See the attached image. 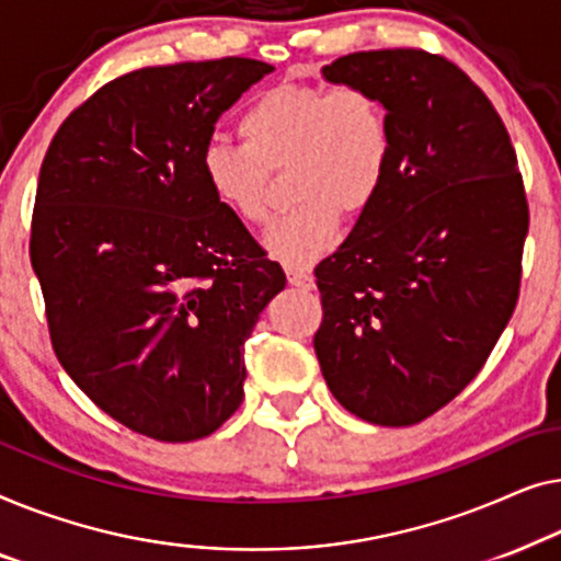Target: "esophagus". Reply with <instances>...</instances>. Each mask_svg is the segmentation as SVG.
Here are the masks:
<instances>
[{
  "label": "esophagus",
  "mask_w": 561,
  "mask_h": 561,
  "mask_svg": "<svg viewBox=\"0 0 561 561\" xmlns=\"http://www.w3.org/2000/svg\"><path fill=\"white\" fill-rule=\"evenodd\" d=\"M287 282L291 287H299V289H310L312 287V274L305 272V270H287Z\"/></svg>",
  "instance_id": "obj_1"
}]
</instances>
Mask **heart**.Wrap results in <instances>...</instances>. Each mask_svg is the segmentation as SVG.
Listing matches in <instances>:
<instances>
[{"label": "heart", "instance_id": "heart-1", "mask_svg": "<svg viewBox=\"0 0 561 561\" xmlns=\"http://www.w3.org/2000/svg\"><path fill=\"white\" fill-rule=\"evenodd\" d=\"M243 145L210 139L201 149L205 191L243 224H264L272 172H287L295 201L266 231V249L291 270L333 249L341 218L368 210L389 178L391 119L360 85L284 83L251 101L239 119Z\"/></svg>", "mask_w": 561, "mask_h": 561}]
</instances>
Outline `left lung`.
<instances>
[{"mask_svg": "<svg viewBox=\"0 0 561 561\" xmlns=\"http://www.w3.org/2000/svg\"><path fill=\"white\" fill-rule=\"evenodd\" d=\"M322 76L381 99L393 157L374 205L314 270V353L351 414L409 427L478 376L514 314L524 180L499 112L442 55L351 53Z\"/></svg>", "mask_w": 561, "mask_h": 561, "instance_id": "1", "label": "left lung"}]
</instances>
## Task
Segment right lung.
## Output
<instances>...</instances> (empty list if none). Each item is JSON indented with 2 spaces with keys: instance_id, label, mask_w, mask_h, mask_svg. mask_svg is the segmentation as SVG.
Masks as SVG:
<instances>
[{
  "instance_id": "obj_1",
  "label": "right lung",
  "mask_w": 561,
  "mask_h": 561,
  "mask_svg": "<svg viewBox=\"0 0 561 561\" xmlns=\"http://www.w3.org/2000/svg\"><path fill=\"white\" fill-rule=\"evenodd\" d=\"M272 70L251 58L131 70L47 147L30 262L53 351L139 435L193 442L241 407L243 343L287 284L201 178L218 116Z\"/></svg>"
}]
</instances>
